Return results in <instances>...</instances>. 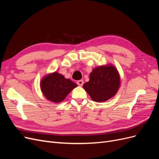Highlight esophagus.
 <instances>
[{
	"label": "esophagus",
	"instance_id": "obj_1",
	"mask_svg": "<svg viewBox=\"0 0 159 159\" xmlns=\"http://www.w3.org/2000/svg\"><path fill=\"white\" fill-rule=\"evenodd\" d=\"M77 84H78L79 86H82L84 84V81L83 80H79L77 81Z\"/></svg>",
	"mask_w": 159,
	"mask_h": 159
}]
</instances>
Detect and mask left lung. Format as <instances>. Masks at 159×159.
<instances>
[{"instance_id":"1","label":"left lung","mask_w":159,"mask_h":159,"mask_svg":"<svg viewBox=\"0 0 159 159\" xmlns=\"http://www.w3.org/2000/svg\"><path fill=\"white\" fill-rule=\"evenodd\" d=\"M120 84L118 70L113 65L107 64L93 68L89 75V81L83 87L94 102H103L114 97Z\"/></svg>"}]
</instances>
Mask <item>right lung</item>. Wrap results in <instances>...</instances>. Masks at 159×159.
Listing matches in <instances>:
<instances>
[{
    "mask_svg": "<svg viewBox=\"0 0 159 159\" xmlns=\"http://www.w3.org/2000/svg\"><path fill=\"white\" fill-rule=\"evenodd\" d=\"M78 85L71 80L54 71L43 77L40 81V89L44 97L53 103L64 101L71 91Z\"/></svg>",
    "mask_w": 159,
    "mask_h": 159,
    "instance_id": "right-lung-1",
    "label": "right lung"
}]
</instances>
